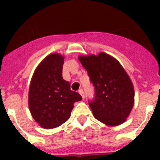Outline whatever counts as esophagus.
Returning a JSON list of instances; mask_svg holds the SVG:
<instances>
[{
    "label": "esophagus",
    "instance_id": "34e87169",
    "mask_svg": "<svg viewBox=\"0 0 160 160\" xmlns=\"http://www.w3.org/2000/svg\"><path fill=\"white\" fill-rule=\"evenodd\" d=\"M79 94L81 95V97H82L83 99L85 98V94H84V91H83V90H81V89H80V90H79Z\"/></svg>",
    "mask_w": 160,
    "mask_h": 160
}]
</instances>
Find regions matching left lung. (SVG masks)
<instances>
[{"label": "left lung", "mask_w": 160, "mask_h": 160, "mask_svg": "<svg viewBox=\"0 0 160 160\" xmlns=\"http://www.w3.org/2000/svg\"><path fill=\"white\" fill-rule=\"evenodd\" d=\"M78 59L95 85V97L90 106L95 119L110 127L124 123L134 107V90L124 67L105 52Z\"/></svg>", "instance_id": "left-lung-1"}]
</instances>
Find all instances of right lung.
Wrapping results in <instances>:
<instances>
[{"label":"right lung","instance_id":"obj_1","mask_svg":"<svg viewBox=\"0 0 160 160\" xmlns=\"http://www.w3.org/2000/svg\"><path fill=\"white\" fill-rule=\"evenodd\" d=\"M64 55L51 53L41 60L31 78L28 105L31 116L44 129L57 128L69 119L74 104L82 97L62 78Z\"/></svg>","mask_w":160,"mask_h":160}]
</instances>
